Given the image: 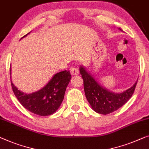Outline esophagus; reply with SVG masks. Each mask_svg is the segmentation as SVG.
Wrapping results in <instances>:
<instances>
[{"label": "esophagus", "mask_w": 149, "mask_h": 149, "mask_svg": "<svg viewBox=\"0 0 149 149\" xmlns=\"http://www.w3.org/2000/svg\"><path fill=\"white\" fill-rule=\"evenodd\" d=\"M70 72L72 75H78L79 71L78 70V68H71L70 70Z\"/></svg>", "instance_id": "1"}]
</instances>
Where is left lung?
<instances>
[{"instance_id":"8db88e82","label":"left lung","mask_w":149,"mask_h":149,"mask_svg":"<svg viewBox=\"0 0 149 149\" xmlns=\"http://www.w3.org/2000/svg\"><path fill=\"white\" fill-rule=\"evenodd\" d=\"M119 29L122 31L120 28ZM79 70L83 79L84 91L87 101L95 111L104 115L116 111L130 100L138 81L137 80L132 87L124 91L116 93L101 86L83 66H80Z\"/></svg>"}]
</instances>
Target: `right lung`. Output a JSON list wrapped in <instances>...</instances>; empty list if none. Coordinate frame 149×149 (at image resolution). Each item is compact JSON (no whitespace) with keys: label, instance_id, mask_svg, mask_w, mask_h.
Returning <instances> with one entry per match:
<instances>
[{"label":"right lung","instance_id":"1","mask_svg":"<svg viewBox=\"0 0 149 149\" xmlns=\"http://www.w3.org/2000/svg\"><path fill=\"white\" fill-rule=\"evenodd\" d=\"M29 33L30 32L21 39ZM10 74H11V68H10ZM70 79L69 70L58 72L54 74L44 87L31 93H26L19 90L12 81H10L15 95L25 109L37 115L46 116L52 115L58 109Z\"/></svg>","mask_w":149,"mask_h":149}]
</instances>
